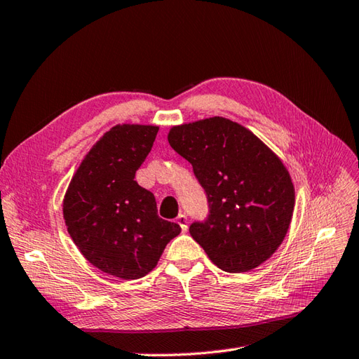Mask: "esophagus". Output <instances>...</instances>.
<instances>
[{"instance_id": "1", "label": "esophagus", "mask_w": 359, "mask_h": 359, "mask_svg": "<svg viewBox=\"0 0 359 359\" xmlns=\"http://www.w3.org/2000/svg\"><path fill=\"white\" fill-rule=\"evenodd\" d=\"M176 220H177V223H179V226L182 228V231L185 232V231L188 229V219H187V215H185V214H179V217H177Z\"/></svg>"}]
</instances>
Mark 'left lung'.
I'll return each mask as SVG.
<instances>
[{
  "mask_svg": "<svg viewBox=\"0 0 359 359\" xmlns=\"http://www.w3.org/2000/svg\"><path fill=\"white\" fill-rule=\"evenodd\" d=\"M176 153L193 165L210 203V217L189 234L226 272L264 263L285 240L295 188L280 157L251 130L214 116L168 133Z\"/></svg>",
  "mask_w": 359,
  "mask_h": 359,
  "instance_id": "obj_1",
  "label": "left lung"
}]
</instances>
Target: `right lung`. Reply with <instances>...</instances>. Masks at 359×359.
Returning a JSON list of instances; mask_svg holds the SVG:
<instances>
[{"label":"right lung","mask_w":359,"mask_h":359,"mask_svg":"<svg viewBox=\"0 0 359 359\" xmlns=\"http://www.w3.org/2000/svg\"><path fill=\"white\" fill-rule=\"evenodd\" d=\"M159 127L119 123L91 147L62 202L65 226L81 254L102 272L136 280L151 272L177 223L157 215L153 193L136 171L151 151Z\"/></svg>","instance_id":"1"}]
</instances>
